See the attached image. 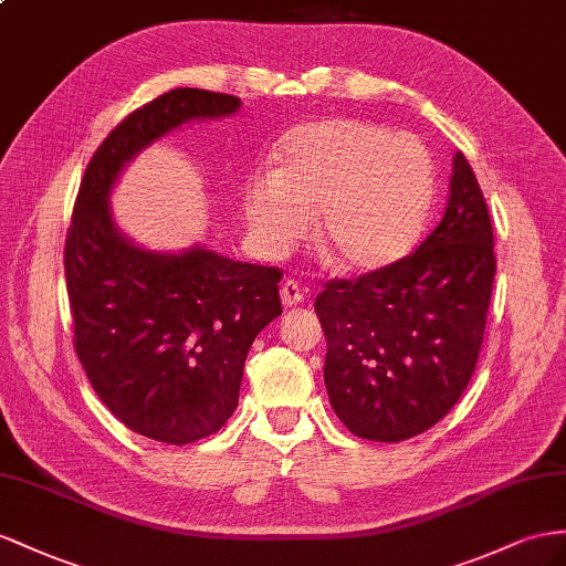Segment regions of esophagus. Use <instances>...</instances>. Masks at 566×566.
I'll return each mask as SVG.
<instances>
[{
    "label": "esophagus",
    "instance_id": "obj_1",
    "mask_svg": "<svg viewBox=\"0 0 566 566\" xmlns=\"http://www.w3.org/2000/svg\"><path fill=\"white\" fill-rule=\"evenodd\" d=\"M280 296H282L284 306H298V303L303 301V289L298 286V282L286 280L280 289Z\"/></svg>",
    "mask_w": 566,
    "mask_h": 566
}]
</instances>
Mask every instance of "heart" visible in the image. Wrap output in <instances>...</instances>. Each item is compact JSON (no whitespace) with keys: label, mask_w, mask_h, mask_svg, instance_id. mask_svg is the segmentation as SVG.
Segmentation results:
<instances>
[{"label":"heart","mask_w":566,"mask_h":566,"mask_svg":"<svg viewBox=\"0 0 566 566\" xmlns=\"http://www.w3.org/2000/svg\"><path fill=\"white\" fill-rule=\"evenodd\" d=\"M274 174L245 188V217L258 241L284 253L311 231L344 272H378L421 239L434 193L432 159L411 134L352 117L294 128L277 148Z\"/></svg>","instance_id":"b5f03b06"}]
</instances>
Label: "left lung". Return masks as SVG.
I'll list each match as a JSON object with an SVG mask.
<instances>
[{
	"instance_id": "8db88e82",
	"label": "left lung",
	"mask_w": 566,
	"mask_h": 566,
	"mask_svg": "<svg viewBox=\"0 0 566 566\" xmlns=\"http://www.w3.org/2000/svg\"><path fill=\"white\" fill-rule=\"evenodd\" d=\"M492 282L485 198L469 159L454 153L430 237L385 270L327 282L315 298L329 403L356 438L401 442L449 413L481 352Z\"/></svg>"
}]
</instances>
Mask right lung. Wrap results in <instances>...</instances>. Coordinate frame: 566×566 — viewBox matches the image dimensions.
Returning a JSON list of instances; mask_svg holds the SVG:
<instances>
[{
	"mask_svg": "<svg viewBox=\"0 0 566 566\" xmlns=\"http://www.w3.org/2000/svg\"><path fill=\"white\" fill-rule=\"evenodd\" d=\"M234 95L174 88L114 128L83 174L64 245L74 346L97 397L145 438L188 444L239 403L258 332L282 315L280 268L206 245L150 251L119 231L109 196L132 159L179 126L239 112Z\"/></svg>",
	"mask_w": 566,
	"mask_h": 566,
	"instance_id": "add662e5",
	"label": "right lung"
}]
</instances>
